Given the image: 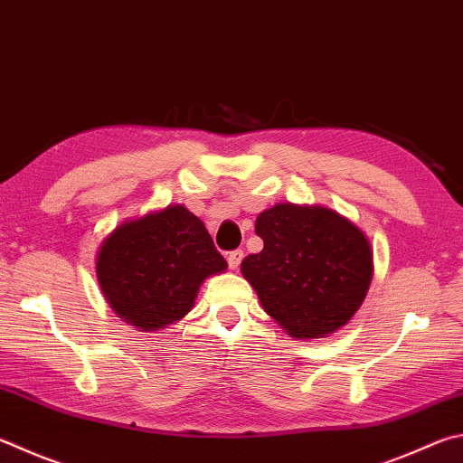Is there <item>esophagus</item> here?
<instances>
[{
    "instance_id": "obj_1",
    "label": "esophagus",
    "mask_w": 463,
    "mask_h": 463,
    "mask_svg": "<svg viewBox=\"0 0 463 463\" xmlns=\"http://www.w3.org/2000/svg\"><path fill=\"white\" fill-rule=\"evenodd\" d=\"M242 257H245V255H242V250H241V249H237V250H231L229 257H226V259H229V267H231V269H239Z\"/></svg>"
}]
</instances>
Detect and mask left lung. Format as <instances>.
<instances>
[{
  "label": "left lung",
  "instance_id": "obj_1",
  "mask_svg": "<svg viewBox=\"0 0 463 463\" xmlns=\"http://www.w3.org/2000/svg\"><path fill=\"white\" fill-rule=\"evenodd\" d=\"M263 250L241 263L260 306L293 338L340 330L373 281V249L348 218L324 206L275 204L257 216Z\"/></svg>",
  "mask_w": 463,
  "mask_h": 463
}]
</instances>
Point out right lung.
Instances as JSON below:
<instances>
[{
	"label": "right lung",
	"instance_id": "add662e5",
	"mask_svg": "<svg viewBox=\"0 0 463 463\" xmlns=\"http://www.w3.org/2000/svg\"><path fill=\"white\" fill-rule=\"evenodd\" d=\"M222 271L226 260L204 222L182 204L119 224L97 253L107 304L144 332L182 319L194 307L206 277Z\"/></svg>",
	"mask_w": 463,
	"mask_h": 463
}]
</instances>
